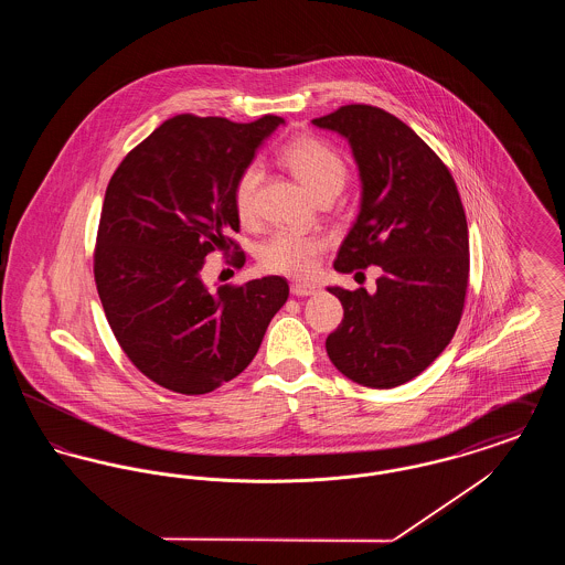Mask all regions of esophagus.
I'll return each mask as SVG.
<instances>
[{
    "instance_id": "obj_1",
    "label": "esophagus",
    "mask_w": 565,
    "mask_h": 565,
    "mask_svg": "<svg viewBox=\"0 0 565 565\" xmlns=\"http://www.w3.org/2000/svg\"><path fill=\"white\" fill-rule=\"evenodd\" d=\"M290 292L295 296H313L318 292V286L309 284V281H292Z\"/></svg>"
}]
</instances>
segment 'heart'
Masks as SVG:
<instances>
[{
    "label": "heart",
    "instance_id": "heart-1",
    "mask_svg": "<svg viewBox=\"0 0 565 565\" xmlns=\"http://www.w3.org/2000/svg\"><path fill=\"white\" fill-rule=\"evenodd\" d=\"M281 161L302 182L313 196L322 192H339L345 184L348 167L343 159L318 137L300 135L281 150ZM263 178V169L258 162H249L243 167L235 189L233 203L235 212L243 224H249L256 217V192ZM326 242L320 235L298 233V231H277L267 242L260 245L258 258L260 265L273 273L305 277L311 275L318 265V256L322 254Z\"/></svg>",
    "mask_w": 565,
    "mask_h": 565
}]
</instances>
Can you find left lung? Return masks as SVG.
<instances>
[{
  "label": "left lung",
  "instance_id": "left-lung-1",
  "mask_svg": "<svg viewBox=\"0 0 565 565\" xmlns=\"http://www.w3.org/2000/svg\"><path fill=\"white\" fill-rule=\"evenodd\" d=\"M311 122L350 143L362 186L334 269H381L375 292L328 288L345 313L326 351L351 381L390 390L424 373L456 334L470 270L463 205L449 169L396 116L343 106Z\"/></svg>",
  "mask_w": 565,
  "mask_h": 565
}]
</instances>
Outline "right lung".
Listing matches in <instances>:
<instances>
[{"instance_id":"right-lung-1","label":"right lung","mask_w":565,"mask_h":565,"mask_svg":"<svg viewBox=\"0 0 565 565\" xmlns=\"http://www.w3.org/2000/svg\"><path fill=\"white\" fill-rule=\"evenodd\" d=\"M284 122L182 114L146 137L109 180L97 292L122 351L171 392L207 394L243 373L288 300L279 275L217 292L201 275L207 254L228 249L239 231L233 189L243 167Z\"/></svg>"}]
</instances>
